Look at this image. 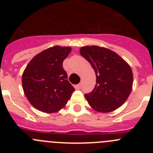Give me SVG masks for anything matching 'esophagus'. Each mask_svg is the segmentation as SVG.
I'll list each match as a JSON object with an SVG mask.
<instances>
[{"instance_id":"1","label":"esophagus","mask_w":153,"mask_h":153,"mask_svg":"<svg viewBox=\"0 0 153 153\" xmlns=\"http://www.w3.org/2000/svg\"><path fill=\"white\" fill-rule=\"evenodd\" d=\"M81 86H82V84H81V83H79V84H77L76 86V90H79V89L81 88Z\"/></svg>"}]
</instances>
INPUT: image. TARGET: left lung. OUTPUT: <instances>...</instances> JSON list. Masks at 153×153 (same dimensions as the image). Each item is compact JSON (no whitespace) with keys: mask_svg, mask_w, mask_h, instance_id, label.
Returning <instances> with one entry per match:
<instances>
[{"mask_svg":"<svg viewBox=\"0 0 153 153\" xmlns=\"http://www.w3.org/2000/svg\"><path fill=\"white\" fill-rule=\"evenodd\" d=\"M94 70L97 84L86 100L94 110L109 113L121 106L132 88L133 75L130 66L117 53L106 47L85 46L79 50Z\"/></svg>","mask_w":153,"mask_h":153,"instance_id":"1","label":"left lung"}]
</instances>
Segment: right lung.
<instances>
[{
	"mask_svg": "<svg viewBox=\"0 0 153 153\" xmlns=\"http://www.w3.org/2000/svg\"><path fill=\"white\" fill-rule=\"evenodd\" d=\"M70 51V47L47 48L33 56L24 70V94L31 105L40 111L47 113L60 111L75 90L63 68V60Z\"/></svg>",
	"mask_w": 153,
	"mask_h": 153,
	"instance_id": "1",
	"label": "right lung"
}]
</instances>
